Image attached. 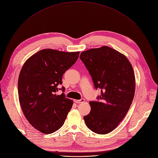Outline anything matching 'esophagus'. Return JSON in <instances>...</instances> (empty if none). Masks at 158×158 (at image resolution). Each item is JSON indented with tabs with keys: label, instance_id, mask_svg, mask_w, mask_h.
I'll use <instances>...</instances> for the list:
<instances>
[{
	"label": "esophagus",
	"instance_id": "obj_1",
	"mask_svg": "<svg viewBox=\"0 0 158 158\" xmlns=\"http://www.w3.org/2000/svg\"><path fill=\"white\" fill-rule=\"evenodd\" d=\"M74 102L76 103H82V102H84V99H74Z\"/></svg>",
	"mask_w": 158,
	"mask_h": 158
}]
</instances>
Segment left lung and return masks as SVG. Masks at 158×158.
<instances>
[{
  "mask_svg": "<svg viewBox=\"0 0 158 158\" xmlns=\"http://www.w3.org/2000/svg\"><path fill=\"white\" fill-rule=\"evenodd\" d=\"M80 59L88 70L95 88L101 89L98 102H90L84 117L90 130L98 134L113 131L125 117L135 94V75L127 57L109 47L82 52Z\"/></svg>",
  "mask_w": 158,
  "mask_h": 158,
  "instance_id": "left-lung-1",
  "label": "left lung"
}]
</instances>
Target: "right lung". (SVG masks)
Here are the masks:
<instances>
[{
    "label": "right lung",
    "mask_w": 158,
    "mask_h": 158,
    "mask_svg": "<svg viewBox=\"0 0 158 158\" xmlns=\"http://www.w3.org/2000/svg\"><path fill=\"white\" fill-rule=\"evenodd\" d=\"M79 52L41 50L24 64L18 79V95L25 117L36 130L49 134L63 125L73 105L65 94H56L65 71L79 58ZM64 93V87L61 89Z\"/></svg>",
    "instance_id": "1"
}]
</instances>
